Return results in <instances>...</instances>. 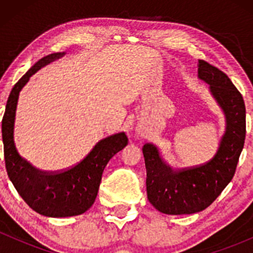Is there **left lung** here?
<instances>
[{"label":"left lung","instance_id":"1","mask_svg":"<svg viewBox=\"0 0 253 253\" xmlns=\"http://www.w3.org/2000/svg\"><path fill=\"white\" fill-rule=\"evenodd\" d=\"M199 77L226 115V132L215 156L200 167L172 170L157 147L145 144L147 199L156 210L171 215L201 211L215 201L233 178L246 134V110L242 94L228 76L205 60H199Z\"/></svg>","mask_w":253,"mask_h":253}]
</instances>
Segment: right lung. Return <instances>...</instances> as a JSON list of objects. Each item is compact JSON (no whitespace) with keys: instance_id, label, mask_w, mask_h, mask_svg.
<instances>
[{"instance_id":"obj_1","label":"right lung","mask_w":253,"mask_h":253,"mask_svg":"<svg viewBox=\"0 0 253 253\" xmlns=\"http://www.w3.org/2000/svg\"><path fill=\"white\" fill-rule=\"evenodd\" d=\"M63 54L57 52L42 58L17 81L8 97L2 119V139L8 177L32 210L52 217L80 215L88 211L96 199L107 163L128 144L125 133L107 136L98 141L80 163L56 172L37 170L20 157L14 143V124L20 90L42 66Z\"/></svg>"}]
</instances>
